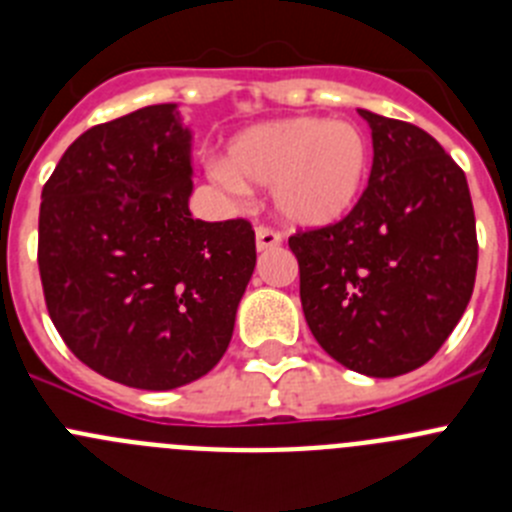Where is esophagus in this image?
<instances>
[{
    "label": "esophagus",
    "mask_w": 512,
    "mask_h": 512,
    "mask_svg": "<svg viewBox=\"0 0 512 512\" xmlns=\"http://www.w3.org/2000/svg\"><path fill=\"white\" fill-rule=\"evenodd\" d=\"M255 242H257V250L265 252V250H275V247L283 242V237H280V232H275L272 227L260 224V227L255 229Z\"/></svg>",
    "instance_id": "esophagus-1"
}]
</instances>
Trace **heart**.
<instances>
[{"instance_id":"b5f03b06","label":"heart","mask_w":512,"mask_h":512,"mask_svg":"<svg viewBox=\"0 0 512 512\" xmlns=\"http://www.w3.org/2000/svg\"><path fill=\"white\" fill-rule=\"evenodd\" d=\"M369 169L371 141L356 123L300 116L237 133L212 174L229 191L272 186V207L285 224L318 229L356 207Z\"/></svg>"}]
</instances>
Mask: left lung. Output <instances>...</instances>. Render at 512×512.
Returning a JSON list of instances; mask_svg holds the SVG:
<instances>
[{
	"label": "left lung",
	"mask_w": 512,
	"mask_h": 512,
	"mask_svg": "<svg viewBox=\"0 0 512 512\" xmlns=\"http://www.w3.org/2000/svg\"><path fill=\"white\" fill-rule=\"evenodd\" d=\"M374 164L356 207L288 240L315 341L358 374L419 369L470 303L477 234L465 171L407 121L358 111Z\"/></svg>",
	"instance_id": "obj_1"
}]
</instances>
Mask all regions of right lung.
<instances>
[{
    "label": "right lung",
    "mask_w": 512,
    "mask_h": 512,
    "mask_svg": "<svg viewBox=\"0 0 512 512\" xmlns=\"http://www.w3.org/2000/svg\"><path fill=\"white\" fill-rule=\"evenodd\" d=\"M191 189V131L176 103L88 128L42 189L47 313L105 379L176 389L227 351L255 270V229L194 219Z\"/></svg>",
    "instance_id": "add662e5"
}]
</instances>
